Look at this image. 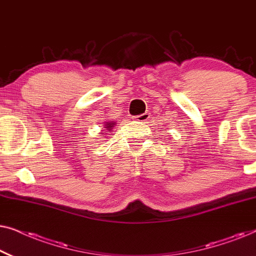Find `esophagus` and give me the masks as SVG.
Returning a JSON list of instances; mask_svg holds the SVG:
<instances>
[{
	"label": "esophagus",
	"mask_w": 256,
	"mask_h": 256,
	"mask_svg": "<svg viewBox=\"0 0 256 256\" xmlns=\"http://www.w3.org/2000/svg\"><path fill=\"white\" fill-rule=\"evenodd\" d=\"M149 118H150V113H148V112H146V113H143V114L136 115L135 120H138L140 122H144V121H148Z\"/></svg>",
	"instance_id": "1"
}]
</instances>
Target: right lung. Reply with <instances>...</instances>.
I'll return each instance as SVG.
<instances>
[{
  "label": "right lung",
  "mask_w": 256,
  "mask_h": 256,
  "mask_svg": "<svg viewBox=\"0 0 256 256\" xmlns=\"http://www.w3.org/2000/svg\"><path fill=\"white\" fill-rule=\"evenodd\" d=\"M114 124H115V122H106V128H108V129H112L114 127Z\"/></svg>",
  "instance_id": "right-lung-1"
}]
</instances>
